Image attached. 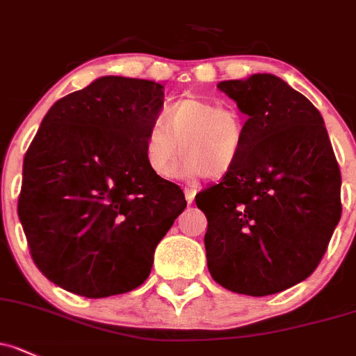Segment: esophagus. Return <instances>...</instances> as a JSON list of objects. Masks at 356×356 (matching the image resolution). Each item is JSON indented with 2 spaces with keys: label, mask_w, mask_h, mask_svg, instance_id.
<instances>
[{
  "label": "esophagus",
  "mask_w": 356,
  "mask_h": 356,
  "mask_svg": "<svg viewBox=\"0 0 356 356\" xmlns=\"http://www.w3.org/2000/svg\"><path fill=\"white\" fill-rule=\"evenodd\" d=\"M196 193L197 189L196 188H184V194H186V201L191 204L194 201V197H196Z\"/></svg>",
  "instance_id": "34e87169"
}]
</instances>
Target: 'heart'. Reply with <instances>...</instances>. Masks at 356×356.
I'll return each mask as SVG.
<instances>
[{"label":"heart","instance_id":"heart-1","mask_svg":"<svg viewBox=\"0 0 356 356\" xmlns=\"http://www.w3.org/2000/svg\"><path fill=\"white\" fill-rule=\"evenodd\" d=\"M245 124L241 112L215 100L189 97L172 104L163 121L145 138V160L153 174L172 175L179 148L184 153L177 175L208 179L228 174L241 159Z\"/></svg>","mask_w":356,"mask_h":356}]
</instances>
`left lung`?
Here are the masks:
<instances>
[{
  "label": "left lung",
  "mask_w": 356,
  "mask_h": 356,
  "mask_svg": "<svg viewBox=\"0 0 356 356\" xmlns=\"http://www.w3.org/2000/svg\"><path fill=\"white\" fill-rule=\"evenodd\" d=\"M247 115L241 159L201 191L213 280L264 297L304 282L341 218V174L321 112L269 73L216 85Z\"/></svg>",
  "instance_id": "8db88e82"
}]
</instances>
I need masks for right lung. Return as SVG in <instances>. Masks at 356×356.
<instances>
[{"mask_svg": "<svg viewBox=\"0 0 356 356\" xmlns=\"http://www.w3.org/2000/svg\"><path fill=\"white\" fill-rule=\"evenodd\" d=\"M162 106L163 85L100 76L44 115L25 153L18 218L54 285L102 298L148 278L155 247L186 208L182 189L145 160Z\"/></svg>", "mask_w": 356, "mask_h": 356, "instance_id": "add662e5", "label": "right lung"}]
</instances>
